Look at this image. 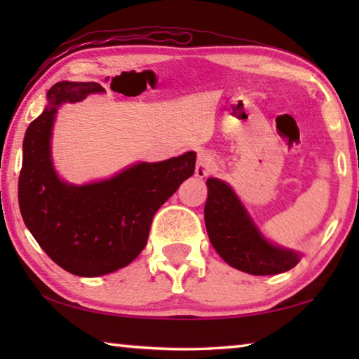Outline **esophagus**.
<instances>
[{
	"label": "esophagus",
	"instance_id": "obj_1",
	"mask_svg": "<svg viewBox=\"0 0 359 359\" xmlns=\"http://www.w3.org/2000/svg\"><path fill=\"white\" fill-rule=\"evenodd\" d=\"M212 165H214V161H212V156L209 151H199L194 175H196L198 179H204L205 175L212 171Z\"/></svg>",
	"mask_w": 359,
	"mask_h": 359
}]
</instances>
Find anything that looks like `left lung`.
Returning a JSON list of instances; mask_svg holds the SVG:
<instances>
[{"mask_svg":"<svg viewBox=\"0 0 359 359\" xmlns=\"http://www.w3.org/2000/svg\"><path fill=\"white\" fill-rule=\"evenodd\" d=\"M204 220L210 244L229 266L253 276L290 271L301 253L272 244L261 233L238 194L226 182L209 177Z\"/></svg>","mask_w":359,"mask_h":359,"instance_id":"8db88e82","label":"left lung"}]
</instances>
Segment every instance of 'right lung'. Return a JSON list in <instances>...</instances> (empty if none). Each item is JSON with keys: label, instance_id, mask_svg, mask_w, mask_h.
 <instances>
[{"label": "right lung", "instance_id": "right-lung-1", "mask_svg": "<svg viewBox=\"0 0 359 359\" xmlns=\"http://www.w3.org/2000/svg\"><path fill=\"white\" fill-rule=\"evenodd\" d=\"M95 82H58L23 139L20 212L29 233L65 271L81 277L111 274L128 266L147 244L155 212L194 172L196 154L137 163L106 180L72 185L52 161V128L58 107L102 93Z\"/></svg>", "mask_w": 359, "mask_h": 359}]
</instances>
